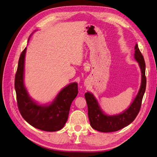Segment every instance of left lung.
I'll list each match as a JSON object with an SVG mask.
<instances>
[{"label": "left lung", "mask_w": 157, "mask_h": 157, "mask_svg": "<svg viewBox=\"0 0 157 157\" xmlns=\"http://www.w3.org/2000/svg\"><path fill=\"white\" fill-rule=\"evenodd\" d=\"M134 58L139 64L141 72V83L138 94L129 108L118 115L105 114L94 95L89 92L85 94L88 106V116L91 127L102 132H112L119 130L130 124L138 115L146 88L145 63L138 45H135Z\"/></svg>", "instance_id": "obj_1"}]
</instances>
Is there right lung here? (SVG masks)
<instances>
[{
  "instance_id": "obj_1",
  "label": "right lung",
  "mask_w": 157,
  "mask_h": 157,
  "mask_svg": "<svg viewBox=\"0 0 157 157\" xmlns=\"http://www.w3.org/2000/svg\"><path fill=\"white\" fill-rule=\"evenodd\" d=\"M27 48L19 57L15 77L18 109L23 118L36 128L47 132L62 129L67 121L70 105L78 93L77 83L64 87L49 105H40L30 97L24 84L25 57Z\"/></svg>"
}]
</instances>
